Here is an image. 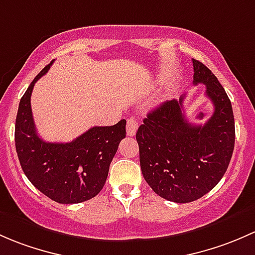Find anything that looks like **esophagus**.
<instances>
[{
    "instance_id": "obj_1",
    "label": "esophagus",
    "mask_w": 255,
    "mask_h": 255,
    "mask_svg": "<svg viewBox=\"0 0 255 255\" xmlns=\"http://www.w3.org/2000/svg\"><path fill=\"white\" fill-rule=\"evenodd\" d=\"M137 119H135V118H128L127 125V132L128 136H135L136 130H137Z\"/></svg>"
}]
</instances>
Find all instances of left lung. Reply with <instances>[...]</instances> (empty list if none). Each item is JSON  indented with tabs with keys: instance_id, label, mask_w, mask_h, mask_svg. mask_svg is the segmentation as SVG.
Masks as SVG:
<instances>
[{
	"instance_id": "1",
	"label": "left lung",
	"mask_w": 255,
	"mask_h": 255,
	"mask_svg": "<svg viewBox=\"0 0 255 255\" xmlns=\"http://www.w3.org/2000/svg\"><path fill=\"white\" fill-rule=\"evenodd\" d=\"M194 85L206 86L214 114L204 125L186 120L179 101H166L147 114L136 132L140 166L147 184L161 198L190 203L222 179L235 148L231 101L216 76L193 59Z\"/></svg>"
}]
</instances>
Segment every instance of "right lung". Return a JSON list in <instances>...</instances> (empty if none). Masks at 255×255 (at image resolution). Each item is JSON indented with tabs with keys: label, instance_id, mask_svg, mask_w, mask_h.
Listing matches in <instances>:
<instances>
[{
	"label": "right lung",
	"instance_id": "1",
	"mask_svg": "<svg viewBox=\"0 0 255 255\" xmlns=\"http://www.w3.org/2000/svg\"><path fill=\"white\" fill-rule=\"evenodd\" d=\"M44 67L30 83L18 107L14 141L19 163L29 182L51 200L78 204L103 189L109 166L127 135V120L113 127H93L71 142H46L39 137L33 120L30 97Z\"/></svg>",
	"mask_w": 255,
	"mask_h": 255
}]
</instances>
